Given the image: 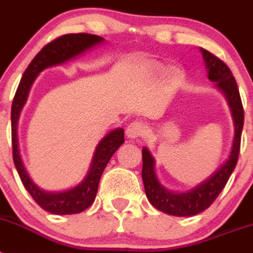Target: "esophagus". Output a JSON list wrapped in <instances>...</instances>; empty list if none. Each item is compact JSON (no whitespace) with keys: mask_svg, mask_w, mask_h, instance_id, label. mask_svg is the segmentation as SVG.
Wrapping results in <instances>:
<instances>
[{"mask_svg":"<svg viewBox=\"0 0 253 253\" xmlns=\"http://www.w3.org/2000/svg\"><path fill=\"white\" fill-rule=\"evenodd\" d=\"M147 130H148V129H147V125L144 124V123L135 120V122L130 123V124L128 125V128L125 130V133H126V137L128 138L135 139V138L144 137L147 134Z\"/></svg>","mask_w":253,"mask_h":253,"instance_id":"1","label":"esophagus"}]
</instances>
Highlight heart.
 <instances>
[{
    "label": "heart",
    "mask_w": 253,
    "mask_h": 253,
    "mask_svg": "<svg viewBox=\"0 0 253 253\" xmlns=\"http://www.w3.org/2000/svg\"><path fill=\"white\" fill-rule=\"evenodd\" d=\"M148 68L151 69L152 72H156V73H161L163 71V67L161 66V64L156 63V62H151V63L148 64ZM172 77L173 78H178L181 76V72H180V69L177 68H173L172 69V72H171Z\"/></svg>",
    "instance_id": "obj_1"
}]
</instances>
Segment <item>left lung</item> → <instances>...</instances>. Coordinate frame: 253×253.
Returning a JSON list of instances; mask_svg holds the SVG:
<instances>
[{
  "label": "left lung",
  "mask_w": 253,
  "mask_h": 253,
  "mask_svg": "<svg viewBox=\"0 0 253 253\" xmlns=\"http://www.w3.org/2000/svg\"><path fill=\"white\" fill-rule=\"evenodd\" d=\"M200 50L207 67L208 78L210 81L216 82V88L224 93L228 105L231 107L234 123L233 143H232L229 157L222 166L213 175L203 181L202 184L196 185L194 189L189 190L186 193H172L162 186L154 172V158L152 157L151 152L146 147L142 149V178L147 198L156 209L169 215L191 216L208 209L218 198L220 191L224 189L240 156L241 134H242L245 114H243L242 101H241L237 82L231 69L228 68L223 60L211 54L207 49L200 48Z\"/></svg>",
  "instance_id": "1"
}]
</instances>
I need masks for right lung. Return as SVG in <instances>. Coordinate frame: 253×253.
Masks as SVG:
<instances>
[{
    "label": "right lung",
    "instance_id": "obj_1",
    "mask_svg": "<svg viewBox=\"0 0 253 253\" xmlns=\"http://www.w3.org/2000/svg\"><path fill=\"white\" fill-rule=\"evenodd\" d=\"M104 42V38L92 34H67L57 38L46 44L42 50L31 60L25 69L11 107V138H12V157L15 167L17 169L22 184L28 190L31 198L34 199L40 208L51 214L66 215V214H77L90 207L97 194L100 178L105 167L110 161L111 156L124 143V129L118 128L106 134L97 144L93 154L92 162L87 175L84 180L72 189L60 191V193H48L34 184L26 171L19 151L17 140V123L20 113L28 100L30 88L34 84L35 78L42 71L49 67L58 66L77 55L82 54L88 49L99 45Z\"/></svg>",
    "mask_w": 253,
    "mask_h": 253
}]
</instances>
